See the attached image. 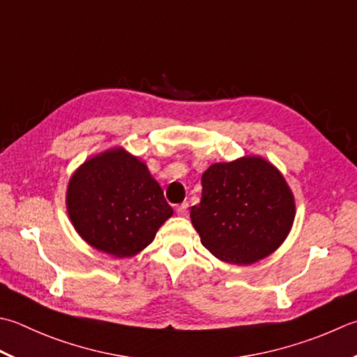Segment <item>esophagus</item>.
Returning <instances> with one entry per match:
<instances>
[{
  "mask_svg": "<svg viewBox=\"0 0 357 357\" xmlns=\"http://www.w3.org/2000/svg\"><path fill=\"white\" fill-rule=\"evenodd\" d=\"M187 208H188V202H183V204H179L176 207V213L179 216H185L187 215Z\"/></svg>",
  "mask_w": 357,
  "mask_h": 357,
  "instance_id": "34e87169",
  "label": "esophagus"
}]
</instances>
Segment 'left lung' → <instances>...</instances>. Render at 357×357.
Here are the masks:
<instances>
[{
    "label": "left lung",
    "mask_w": 357,
    "mask_h": 357,
    "mask_svg": "<svg viewBox=\"0 0 357 357\" xmlns=\"http://www.w3.org/2000/svg\"><path fill=\"white\" fill-rule=\"evenodd\" d=\"M201 202L190 220L218 260L252 264L282 246L296 218L291 187L261 156L216 162L202 173Z\"/></svg>",
    "instance_id": "1"
}]
</instances>
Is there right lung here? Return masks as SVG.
Masks as SVG:
<instances>
[{
	"instance_id": "1",
	"label": "right lung",
	"mask_w": 357,
	"mask_h": 357,
	"mask_svg": "<svg viewBox=\"0 0 357 357\" xmlns=\"http://www.w3.org/2000/svg\"><path fill=\"white\" fill-rule=\"evenodd\" d=\"M66 211L82 240L116 258L142 252L173 215L149 167L122 146L86 159L73 173Z\"/></svg>"
}]
</instances>
